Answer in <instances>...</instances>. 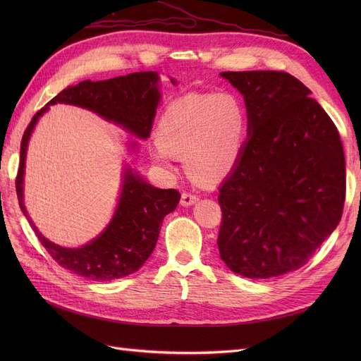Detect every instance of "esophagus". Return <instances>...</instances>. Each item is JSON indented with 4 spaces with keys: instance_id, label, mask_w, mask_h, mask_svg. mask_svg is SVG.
<instances>
[{
    "instance_id": "esophagus-1",
    "label": "esophagus",
    "mask_w": 361,
    "mask_h": 361,
    "mask_svg": "<svg viewBox=\"0 0 361 361\" xmlns=\"http://www.w3.org/2000/svg\"><path fill=\"white\" fill-rule=\"evenodd\" d=\"M199 200V197L196 196V195H193V193H183L181 195V204L183 206H192V204H195L196 202Z\"/></svg>"
}]
</instances>
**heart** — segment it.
I'll list each match as a JSON object with an SVG mask.
<instances>
[{
    "label": "heart",
    "mask_w": 361,
    "mask_h": 361,
    "mask_svg": "<svg viewBox=\"0 0 361 361\" xmlns=\"http://www.w3.org/2000/svg\"><path fill=\"white\" fill-rule=\"evenodd\" d=\"M247 127V111L234 94L188 93L164 111L152 158L168 165L174 154H184L195 178L218 183L237 166Z\"/></svg>",
    "instance_id": "heart-1"
}]
</instances>
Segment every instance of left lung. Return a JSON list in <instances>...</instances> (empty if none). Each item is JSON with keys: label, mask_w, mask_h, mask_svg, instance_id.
I'll return each instance as SVG.
<instances>
[{"label": "left lung", "mask_w": 361, "mask_h": 361, "mask_svg": "<svg viewBox=\"0 0 361 361\" xmlns=\"http://www.w3.org/2000/svg\"><path fill=\"white\" fill-rule=\"evenodd\" d=\"M247 108V140L219 187L221 259L245 278L305 267L345 202L339 133L310 89L283 71H224Z\"/></svg>", "instance_id": "left-lung-1"}]
</instances>
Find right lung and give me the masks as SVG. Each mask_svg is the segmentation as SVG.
Returning a JSON list of instances; mask_svg holds the SVG:
<instances>
[{"mask_svg":"<svg viewBox=\"0 0 361 361\" xmlns=\"http://www.w3.org/2000/svg\"><path fill=\"white\" fill-rule=\"evenodd\" d=\"M158 82V73L140 71L109 80H85L75 86H68L35 114L23 135L20 165L16 178L18 204L51 257L60 267L83 278L111 281L139 271L155 249L164 218L176 211L181 195L174 188L164 190L150 185L137 174V171L127 166L123 174L117 209L106 228L79 249L61 247L37 231L23 202L26 152L32 131L49 105L70 104L97 112L133 136L147 139L161 99ZM171 83L176 85V80L171 79ZM136 146V143L133 145V147Z\"/></svg>","mask_w":361,"mask_h":361,"instance_id":"obj_1","label":"right lung"}]
</instances>
